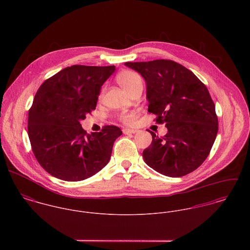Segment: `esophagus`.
I'll return each mask as SVG.
<instances>
[{"instance_id": "esophagus-1", "label": "esophagus", "mask_w": 250, "mask_h": 250, "mask_svg": "<svg viewBox=\"0 0 250 250\" xmlns=\"http://www.w3.org/2000/svg\"><path fill=\"white\" fill-rule=\"evenodd\" d=\"M123 134L125 135H131V134H136L138 131L137 130H134V129H123Z\"/></svg>"}]
</instances>
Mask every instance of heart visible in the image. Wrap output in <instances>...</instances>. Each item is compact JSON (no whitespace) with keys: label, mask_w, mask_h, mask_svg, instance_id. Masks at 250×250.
<instances>
[{"label":"heart","mask_w":250,"mask_h":250,"mask_svg":"<svg viewBox=\"0 0 250 250\" xmlns=\"http://www.w3.org/2000/svg\"><path fill=\"white\" fill-rule=\"evenodd\" d=\"M116 82L130 95L137 89L143 87L142 77L137 72L131 71V70H124L120 72L116 76ZM104 92H105V87L101 89V92L99 94V99H102ZM135 117H136L135 112H124L120 115L119 118L123 123L131 124L135 120Z\"/></svg>","instance_id":"1"}]
</instances>
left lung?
Wrapping results in <instances>:
<instances>
[{"label":"left lung","mask_w":250,"mask_h":250,"mask_svg":"<svg viewBox=\"0 0 250 250\" xmlns=\"http://www.w3.org/2000/svg\"><path fill=\"white\" fill-rule=\"evenodd\" d=\"M146 82L148 111L166 124L167 135H152L144 162L157 172L181 177L198 168L214 143L218 121L206 85L185 66L169 60L125 62Z\"/></svg>","instance_id":"1"}]
</instances>
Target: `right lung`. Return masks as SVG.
Segmentation results:
<instances>
[{
  "label": "right lung",
  "instance_id": "1",
  "mask_svg": "<svg viewBox=\"0 0 250 250\" xmlns=\"http://www.w3.org/2000/svg\"><path fill=\"white\" fill-rule=\"evenodd\" d=\"M115 66L72 65L47 79L29 110L28 135L39 165L64 181L89 178L107 166L122 131L113 125L86 134L80 124L95 109Z\"/></svg>",
  "mask_w": 250,
  "mask_h": 250
}]
</instances>
